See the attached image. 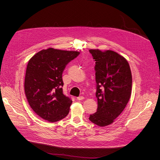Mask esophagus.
I'll use <instances>...</instances> for the list:
<instances>
[{
  "instance_id": "34e87169",
  "label": "esophagus",
  "mask_w": 160,
  "mask_h": 160,
  "mask_svg": "<svg viewBox=\"0 0 160 160\" xmlns=\"http://www.w3.org/2000/svg\"><path fill=\"white\" fill-rule=\"evenodd\" d=\"M83 99H84L83 96H80V97L77 98V100H78V101H82V100H83Z\"/></svg>"
}]
</instances>
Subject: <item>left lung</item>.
<instances>
[{"mask_svg":"<svg viewBox=\"0 0 160 160\" xmlns=\"http://www.w3.org/2000/svg\"><path fill=\"white\" fill-rule=\"evenodd\" d=\"M96 61L98 110L90 121L99 127L111 125L125 108L131 96L132 77L127 60L118 53L90 49Z\"/></svg>","mask_w":160,"mask_h":160,"instance_id":"8db88e82","label":"left lung"}]
</instances>
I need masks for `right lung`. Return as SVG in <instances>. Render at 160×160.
Here are the masks:
<instances>
[{
	"instance_id": "obj_1",
	"label": "right lung",
	"mask_w": 160,
	"mask_h": 160,
	"mask_svg": "<svg viewBox=\"0 0 160 160\" xmlns=\"http://www.w3.org/2000/svg\"><path fill=\"white\" fill-rule=\"evenodd\" d=\"M80 52L54 48L43 49L29 60L25 78V92L33 111L51 123L69 113L72 101L62 93V74L66 65Z\"/></svg>"
}]
</instances>
